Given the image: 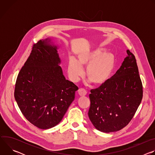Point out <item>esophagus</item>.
I'll list each match as a JSON object with an SVG mask.
<instances>
[{
	"instance_id": "34e87169",
	"label": "esophagus",
	"mask_w": 155,
	"mask_h": 155,
	"mask_svg": "<svg viewBox=\"0 0 155 155\" xmlns=\"http://www.w3.org/2000/svg\"><path fill=\"white\" fill-rule=\"evenodd\" d=\"M78 94L80 96H86V94L87 93L86 91L84 89H83V88H80V89L78 90Z\"/></svg>"
}]
</instances>
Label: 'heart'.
Returning <instances> with one entry per match:
<instances>
[{
	"label": "heart",
	"mask_w": 155,
	"mask_h": 155,
	"mask_svg": "<svg viewBox=\"0 0 155 155\" xmlns=\"http://www.w3.org/2000/svg\"><path fill=\"white\" fill-rule=\"evenodd\" d=\"M101 48L80 53L77 59H71L68 66V72L73 81H78L83 75V68L86 67L85 74L91 83L99 86L110 78L115 67V57L112 53H104Z\"/></svg>",
	"instance_id": "obj_1"
}]
</instances>
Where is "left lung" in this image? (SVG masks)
I'll use <instances>...</instances> for the list:
<instances>
[{
	"mask_svg": "<svg viewBox=\"0 0 155 155\" xmlns=\"http://www.w3.org/2000/svg\"><path fill=\"white\" fill-rule=\"evenodd\" d=\"M127 57L111 78L89 97L88 117L94 126L104 132L119 130L135 115L143 97V86L134 55L127 50Z\"/></svg>",
	"mask_w": 155,
	"mask_h": 155,
	"instance_id": "left-lung-1",
	"label": "left lung"
}]
</instances>
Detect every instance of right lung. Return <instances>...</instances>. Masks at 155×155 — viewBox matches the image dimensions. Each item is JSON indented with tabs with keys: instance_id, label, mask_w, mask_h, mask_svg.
Listing matches in <instances>:
<instances>
[{
	"instance_id": "right-lung-1",
	"label": "right lung",
	"mask_w": 155,
	"mask_h": 155,
	"mask_svg": "<svg viewBox=\"0 0 155 155\" xmlns=\"http://www.w3.org/2000/svg\"><path fill=\"white\" fill-rule=\"evenodd\" d=\"M50 40H39L16 81L14 96L21 113L35 126L47 129L57 125L75 99L78 87L64 77L57 47Z\"/></svg>"
}]
</instances>
